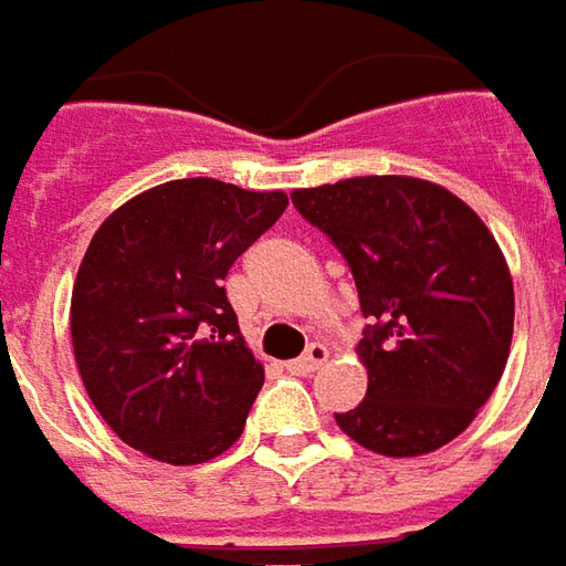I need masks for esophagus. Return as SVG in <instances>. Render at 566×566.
Segmentation results:
<instances>
[{"instance_id":"34e87169","label":"esophagus","mask_w":566,"mask_h":566,"mask_svg":"<svg viewBox=\"0 0 566 566\" xmlns=\"http://www.w3.org/2000/svg\"><path fill=\"white\" fill-rule=\"evenodd\" d=\"M325 359H328V347H325V344H310L300 359L287 363V371H294V375H310V371H315Z\"/></svg>"}]
</instances>
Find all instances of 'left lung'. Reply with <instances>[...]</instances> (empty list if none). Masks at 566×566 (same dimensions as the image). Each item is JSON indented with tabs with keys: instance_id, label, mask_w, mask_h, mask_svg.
<instances>
[{
	"instance_id": "left-lung-1",
	"label": "left lung",
	"mask_w": 566,
	"mask_h": 566,
	"mask_svg": "<svg viewBox=\"0 0 566 566\" xmlns=\"http://www.w3.org/2000/svg\"><path fill=\"white\" fill-rule=\"evenodd\" d=\"M291 201L349 263L365 399L337 428L387 459L455 440L493 396L514 334L505 253L468 203L415 176H356Z\"/></svg>"
}]
</instances>
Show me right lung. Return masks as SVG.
Here are the masks:
<instances>
[{"mask_svg": "<svg viewBox=\"0 0 566 566\" xmlns=\"http://www.w3.org/2000/svg\"><path fill=\"white\" fill-rule=\"evenodd\" d=\"M284 207V191L172 179L92 234L73 282V356L107 428L148 459L201 464L241 437L263 365L222 279Z\"/></svg>", "mask_w": 566, "mask_h": 566, "instance_id": "1", "label": "right lung"}]
</instances>
